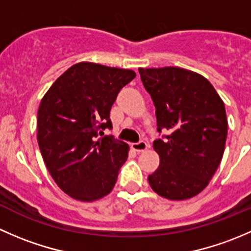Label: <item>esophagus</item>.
<instances>
[{
  "mask_svg": "<svg viewBox=\"0 0 251 251\" xmlns=\"http://www.w3.org/2000/svg\"><path fill=\"white\" fill-rule=\"evenodd\" d=\"M131 148H132L135 151H138V153H141V151H147V148H148V144H147L146 142L141 141V142H138V143L131 144Z\"/></svg>",
  "mask_w": 251,
  "mask_h": 251,
  "instance_id": "esophagus-1",
  "label": "esophagus"
}]
</instances>
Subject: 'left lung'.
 <instances>
[{
  "instance_id": "8db88e82",
  "label": "left lung",
  "mask_w": 251,
  "mask_h": 251,
  "mask_svg": "<svg viewBox=\"0 0 251 251\" xmlns=\"http://www.w3.org/2000/svg\"><path fill=\"white\" fill-rule=\"evenodd\" d=\"M142 82L155 105L158 131L153 142L160 158L148 176L151 189L170 201L201 193L221 163L227 138L225 103L203 75L178 67L140 68Z\"/></svg>"
}]
</instances>
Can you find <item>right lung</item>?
I'll return each instance as SVG.
<instances>
[{
  "label": "right lung",
  "instance_id": "obj_1",
  "mask_svg": "<svg viewBox=\"0 0 251 251\" xmlns=\"http://www.w3.org/2000/svg\"><path fill=\"white\" fill-rule=\"evenodd\" d=\"M133 70L80 62L63 73L42 97L37 142L47 170L73 199L95 201L108 196L127 159L125 142L104 136L119 91Z\"/></svg>",
  "mask_w": 251,
  "mask_h": 251
}]
</instances>
